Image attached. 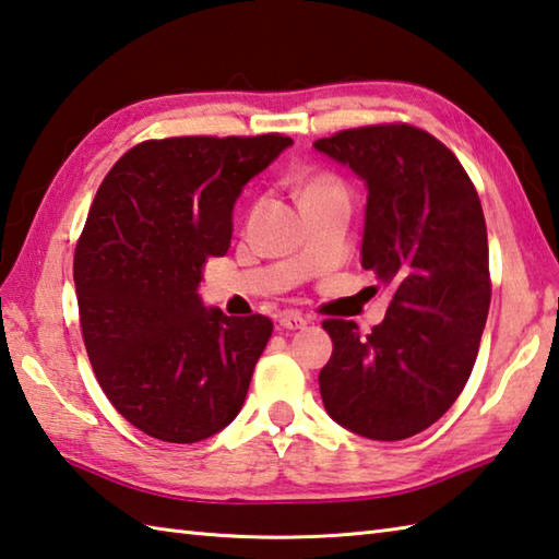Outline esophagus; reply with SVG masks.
<instances>
[{"label":"esophagus","instance_id":"obj_1","mask_svg":"<svg viewBox=\"0 0 559 559\" xmlns=\"http://www.w3.org/2000/svg\"><path fill=\"white\" fill-rule=\"evenodd\" d=\"M280 325L287 331H297L307 325V319H304V316L297 311H284V313H280Z\"/></svg>","mask_w":559,"mask_h":559}]
</instances>
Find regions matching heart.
Here are the masks:
<instances>
[{"instance_id":"1","label":"heart","mask_w":559,"mask_h":559,"mask_svg":"<svg viewBox=\"0 0 559 559\" xmlns=\"http://www.w3.org/2000/svg\"><path fill=\"white\" fill-rule=\"evenodd\" d=\"M335 187H341V182L335 180L333 175L319 173V175H311V177H307V180L301 182L299 197H307V194H313V192H323V189H335Z\"/></svg>"}]
</instances>
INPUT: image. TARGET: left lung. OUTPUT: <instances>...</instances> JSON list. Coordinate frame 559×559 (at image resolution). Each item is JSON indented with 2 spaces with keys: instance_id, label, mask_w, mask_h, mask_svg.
<instances>
[{
  "instance_id": "left-lung-1",
  "label": "left lung",
  "mask_w": 559,
  "mask_h": 559,
  "mask_svg": "<svg viewBox=\"0 0 559 559\" xmlns=\"http://www.w3.org/2000/svg\"><path fill=\"white\" fill-rule=\"evenodd\" d=\"M313 148L365 180L362 267L394 292L372 333L323 321V406L357 436L404 440L455 404L477 360L491 301L477 189L448 145L408 123L345 129Z\"/></svg>"
}]
</instances>
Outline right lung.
I'll return each mask as SVG.
<instances>
[{
	"instance_id": "add662e5",
	"label": "right lung",
	"mask_w": 559,
	"mask_h": 559,
	"mask_svg": "<svg viewBox=\"0 0 559 559\" xmlns=\"http://www.w3.org/2000/svg\"><path fill=\"white\" fill-rule=\"evenodd\" d=\"M287 145L282 133L143 141L97 189L72 265L82 341L104 394L145 436L197 443L246 402L272 321L204 309L197 284L226 255L240 189Z\"/></svg>"
}]
</instances>
